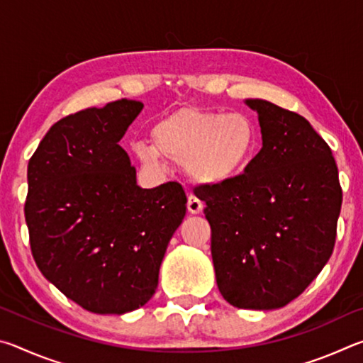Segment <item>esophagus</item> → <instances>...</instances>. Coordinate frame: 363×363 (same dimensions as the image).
Returning <instances> with one entry per match:
<instances>
[{"mask_svg":"<svg viewBox=\"0 0 363 363\" xmlns=\"http://www.w3.org/2000/svg\"><path fill=\"white\" fill-rule=\"evenodd\" d=\"M203 201L196 199L195 195H190L189 200H187V210L190 214H200L201 211H203Z\"/></svg>","mask_w":363,"mask_h":363,"instance_id":"esophagus-1","label":"esophagus"}]
</instances>
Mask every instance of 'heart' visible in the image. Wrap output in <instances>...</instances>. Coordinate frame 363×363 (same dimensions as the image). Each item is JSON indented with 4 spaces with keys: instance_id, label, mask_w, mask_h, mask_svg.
<instances>
[{
    "instance_id": "1",
    "label": "heart",
    "mask_w": 363,
    "mask_h": 363,
    "mask_svg": "<svg viewBox=\"0 0 363 363\" xmlns=\"http://www.w3.org/2000/svg\"><path fill=\"white\" fill-rule=\"evenodd\" d=\"M152 136L155 144L138 140L133 145L140 163L160 168L167 157L205 186H219L240 174L257 147L256 126L248 115L194 107L164 116L153 126Z\"/></svg>"
}]
</instances>
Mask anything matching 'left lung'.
<instances>
[{"mask_svg":"<svg viewBox=\"0 0 363 363\" xmlns=\"http://www.w3.org/2000/svg\"><path fill=\"white\" fill-rule=\"evenodd\" d=\"M245 104L257 113L262 149L200 200L223 298L270 311L298 298L328 262L342 190L331 149L304 116L262 99Z\"/></svg>","mask_w":363,"mask_h":363,"instance_id":"left-lung-1","label":"left lung"}]
</instances>
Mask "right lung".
Returning <instances> with one entry per match:
<instances>
[{
  "label": "right lung",
  "instance_id": "right-lung-1",
  "mask_svg": "<svg viewBox=\"0 0 363 363\" xmlns=\"http://www.w3.org/2000/svg\"><path fill=\"white\" fill-rule=\"evenodd\" d=\"M143 108L120 99L65 116L28 162L33 259L57 290L94 314H126L153 296L186 216L181 184L139 187L118 144Z\"/></svg>",
  "mask_w": 363,
  "mask_h": 363
}]
</instances>
